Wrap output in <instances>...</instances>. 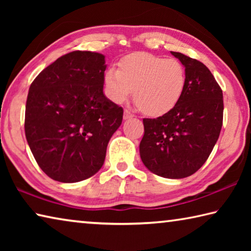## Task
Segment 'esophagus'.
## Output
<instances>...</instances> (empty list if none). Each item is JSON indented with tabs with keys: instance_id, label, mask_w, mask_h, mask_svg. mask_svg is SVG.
<instances>
[{
	"instance_id": "obj_1",
	"label": "esophagus",
	"mask_w": 251,
	"mask_h": 251,
	"mask_svg": "<svg viewBox=\"0 0 251 251\" xmlns=\"http://www.w3.org/2000/svg\"><path fill=\"white\" fill-rule=\"evenodd\" d=\"M134 117V114L130 113L129 110L125 109L124 110V120H129V118H133Z\"/></svg>"
}]
</instances>
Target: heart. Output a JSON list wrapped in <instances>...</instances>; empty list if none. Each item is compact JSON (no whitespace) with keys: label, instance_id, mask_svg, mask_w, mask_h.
I'll use <instances>...</instances> for the list:
<instances>
[{"label":"heart","instance_id":"1","mask_svg":"<svg viewBox=\"0 0 251 251\" xmlns=\"http://www.w3.org/2000/svg\"><path fill=\"white\" fill-rule=\"evenodd\" d=\"M104 82L110 99L124 103L134 92V101L148 116H163L176 107L184 95L187 74L176 58L150 53L127 55L118 70L105 72Z\"/></svg>","mask_w":251,"mask_h":251}]
</instances>
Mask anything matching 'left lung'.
Returning <instances> with one entry per match:
<instances>
[{"instance_id":"8db88e82","label":"left lung","mask_w":251,"mask_h":251,"mask_svg":"<svg viewBox=\"0 0 251 251\" xmlns=\"http://www.w3.org/2000/svg\"><path fill=\"white\" fill-rule=\"evenodd\" d=\"M185 66L186 88L166 115L144 118L139 154L156 175L179 179L201 168L217 143L223 126V91L201 62L172 52Z\"/></svg>"}]
</instances>
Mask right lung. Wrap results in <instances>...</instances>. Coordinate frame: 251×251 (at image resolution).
Instances as JSON below:
<instances>
[{
  "label": "right lung",
  "instance_id": "add662e5",
  "mask_svg": "<svg viewBox=\"0 0 251 251\" xmlns=\"http://www.w3.org/2000/svg\"><path fill=\"white\" fill-rule=\"evenodd\" d=\"M105 70L103 54L74 50L29 86L25 136L36 163L54 180L77 182L103 166L124 112L104 95Z\"/></svg>",
  "mask_w": 251,
  "mask_h": 251
}]
</instances>
